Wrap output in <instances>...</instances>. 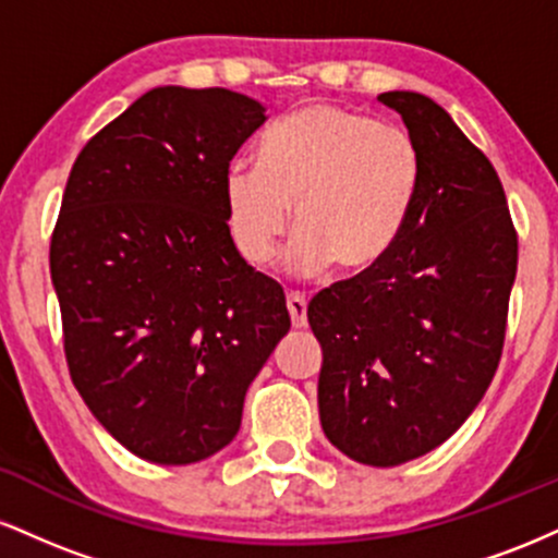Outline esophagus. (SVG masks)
I'll use <instances>...</instances> for the list:
<instances>
[{"label": "esophagus", "instance_id": "1", "mask_svg": "<svg viewBox=\"0 0 558 558\" xmlns=\"http://www.w3.org/2000/svg\"><path fill=\"white\" fill-rule=\"evenodd\" d=\"M288 315H291L293 328H306V299L301 293H288L286 296Z\"/></svg>", "mask_w": 558, "mask_h": 558}]
</instances>
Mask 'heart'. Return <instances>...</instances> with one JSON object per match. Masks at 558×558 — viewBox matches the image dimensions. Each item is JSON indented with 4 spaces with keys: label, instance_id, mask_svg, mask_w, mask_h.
I'll use <instances>...</instances> for the list:
<instances>
[{
    "label": "heart",
    "instance_id": "b5f03b06",
    "mask_svg": "<svg viewBox=\"0 0 558 558\" xmlns=\"http://www.w3.org/2000/svg\"><path fill=\"white\" fill-rule=\"evenodd\" d=\"M422 157L401 125L336 105L278 120L257 144V168L233 165L222 181L228 228L252 267L270 265L291 228L283 267L317 278L332 265L364 272L386 259L417 207Z\"/></svg>",
    "mask_w": 558,
    "mask_h": 558
}]
</instances>
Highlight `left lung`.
<instances>
[{"instance_id":"left-lung-1","label":"left lung","mask_w":558,"mask_h":558,"mask_svg":"<svg viewBox=\"0 0 558 558\" xmlns=\"http://www.w3.org/2000/svg\"><path fill=\"white\" fill-rule=\"evenodd\" d=\"M417 141V207L386 259L310 301L319 422L345 457L396 466L451 438L504 351L517 230L490 159L427 96L388 92Z\"/></svg>"}]
</instances>
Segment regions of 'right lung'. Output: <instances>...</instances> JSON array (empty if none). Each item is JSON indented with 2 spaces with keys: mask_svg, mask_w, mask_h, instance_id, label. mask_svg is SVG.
Instances as JSON below:
<instances>
[{
  "mask_svg": "<svg viewBox=\"0 0 558 558\" xmlns=\"http://www.w3.org/2000/svg\"><path fill=\"white\" fill-rule=\"evenodd\" d=\"M228 88L159 86L88 141L49 246L73 386L118 444L194 464L241 427L291 328L283 288L230 239L222 181L265 123Z\"/></svg>",
  "mask_w": 558,
  "mask_h": 558,
  "instance_id": "obj_1",
  "label": "right lung"
}]
</instances>
